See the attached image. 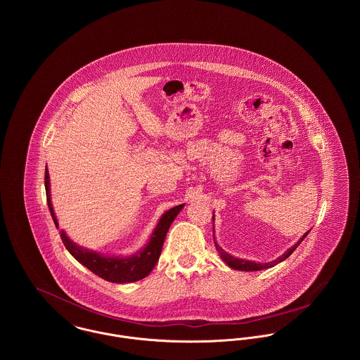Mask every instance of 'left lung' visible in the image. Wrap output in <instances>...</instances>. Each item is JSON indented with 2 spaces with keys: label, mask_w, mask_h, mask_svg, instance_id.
<instances>
[{
  "label": "left lung",
  "mask_w": 360,
  "mask_h": 360,
  "mask_svg": "<svg viewBox=\"0 0 360 360\" xmlns=\"http://www.w3.org/2000/svg\"><path fill=\"white\" fill-rule=\"evenodd\" d=\"M213 220H214V219H213ZM308 234L309 231L297 244H295V245H294V247H291L284 255H281V257H277L276 260L269 262V263H257V262H252V260H245V259H238V257H231V255H229L227 252H224L216 243H214V245H216V250H217V252L220 254L221 259H223L230 267H233V269H236V270H243V271H257V270H263V269L273 267L274 264H277V263L285 260L287 257H290V255L298 248V245L302 243V240H304ZM213 240H214V238H213Z\"/></svg>",
  "instance_id": "obj_1"
}]
</instances>
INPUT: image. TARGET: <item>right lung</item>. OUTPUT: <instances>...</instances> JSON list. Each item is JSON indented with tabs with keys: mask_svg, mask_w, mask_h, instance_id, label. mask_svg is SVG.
Wrapping results in <instances>:
<instances>
[{
	"mask_svg": "<svg viewBox=\"0 0 360 360\" xmlns=\"http://www.w3.org/2000/svg\"><path fill=\"white\" fill-rule=\"evenodd\" d=\"M46 194H47V204L51 212L52 220L55 226L58 227V220L55 217L53 209H52L51 198H50V176L49 169H46ZM181 205L174 206L169 209L159 220L158 226L155 227V231L151 236L150 243L147 247L137 252L136 255L129 257H103L97 252L87 251L82 247H77L73 241L68 238V236L62 231L60 238L65 245V248L70 252V255L75 257L77 262H80L83 266H86L89 270H91L94 274L101 277L110 283H133L139 281L144 277H147L160 257V251L163 247L165 237L167 234V230L170 224L173 223L174 217L179 214V212L183 209Z\"/></svg>",
	"mask_w": 360,
	"mask_h": 360,
	"instance_id": "obj_1",
	"label": "right lung"
}]
</instances>
